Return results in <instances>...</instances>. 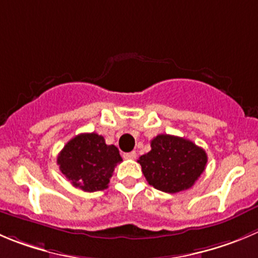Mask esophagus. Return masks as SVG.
I'll use <instances>...</instances> for the list:
<instances>
[{
	"instance_id": "1",
	"label": "esophagus",
	"mask_w": 258,
	"mask_h": 258,
	"mask_svg": "<svg viewBox=\"0 0 258 258\" xmlns=\"http://www.w3.org/2000/svg\"><path fill=\"white\" fill-rule=\"evenodd\" d=\"M125 159H136L137 158V152H129V153H124L122 154Z\"/></svg>"
}]
</instances>
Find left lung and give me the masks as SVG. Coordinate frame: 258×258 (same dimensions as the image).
<instances>
[{
  "label": "left lung",
  "mask_w": 258,
  "mask_h": 258,
  "mask_svg": "<svg viewBox=\"0 0 258 258\" xmlns=\"http://www.w3.org/2000/svg\"><path fill=\"white\" fill-rule=\"evenodd\" d=\"M151 148L139 157L138 163L149 185L163 192L176 194L190 188L207 166L204 149L188 139L159 134L152 139Z\"/></svg>",
  "instance_id": "obj_1"
}]
</instances>
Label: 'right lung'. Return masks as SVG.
<instances>
[{"label": "right lung", "mask_w": 258, "mask_h": 258, "mask_svg": "<svg viewBox=\"0 0 258 258\" xmlns=\"http://www.w3.org/2000/svg\"><path fill=\"white\" fill-rule=\"evenodd\" d=\"M122 159L119 149L107 146L102 136L82 133L71 139L58 154L57 163L75 187L87 192L107 188L116 164Z\"/></svg>", "instance_id": "1"}]
</instances>
